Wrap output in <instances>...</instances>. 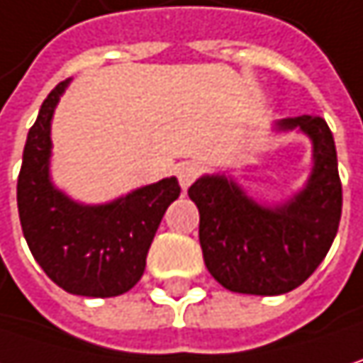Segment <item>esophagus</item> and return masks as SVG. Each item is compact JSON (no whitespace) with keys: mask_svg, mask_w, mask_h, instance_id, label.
<instances>
[{"mask_svg":"<svg viewBox=\"0 0 363 363\" xmlns=\"http://www.w3.org/2000/svg\"><path fill=\"white\" fill-rule=\"evenodd\" d=\"M177 177H179V182H181L182 189H186L199 177V166L195 162H182V164L177 166Z\"/></svg>","mask_w":363,"mask_h":363,"instance_id":"esophagus-1","label":"esophagus"}]
</instances>
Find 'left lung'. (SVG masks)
<instances>
[{
	"mask_svg": "<svg viewBox=\"0 0 363 363\" xmlns=\"http://www.w3.org/2000/svg\"><path fill=\"white\" fill-rule=\"evenodd\" d=\"M313 141L312 179L284 208H262L224 177H203L189 189L199 208L203 262L224 289L245 295H282L310 279L333 245L343 208L337 149L324 118L299 116Z\"/></svg>",
	"mask_w": 363,
	"mask_h": 363,
	"instance_id": "obj_1",
	"label": "left lung"
}]
</instances>
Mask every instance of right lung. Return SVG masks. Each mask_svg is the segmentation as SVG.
Wrapping results in <instances>:
<instances>
[{
    "label": "right lung",
    "instance_id": "obj_1",
    "mask_svg": "<svg viewBox=\"0 0 363 363\" xmlns=\"http://www.w3.org/2000/svg\"><path fill=\"white\" fill-rule=\"evenodd\" d=\"M66 84L48 95L26 137L16 186L20 224L33 257L57 286L72 295L116 297L143 277L149 245L181 186L164 179L97 208L55 191L48 174L50 126Z\"/></svg>",
    "mask_w": 363,
    "mask_h": 363
}]
</instances>
